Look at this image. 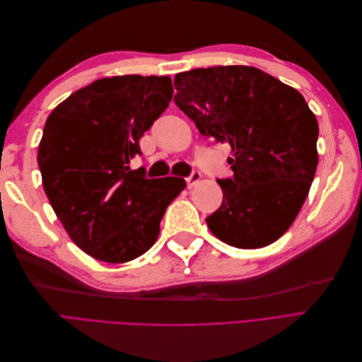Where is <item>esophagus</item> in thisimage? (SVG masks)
Returning <instances> with one entry per match:
<instances>
[{
	"label": "esophagus",
	"instance_id": "1",
	"mask_svg": "<svg viewBox=\"0 0 362 362\" xmlns=\"http://www.w3.org/2000/svg\"><path fill=\"white\" fill-rule=\"evenodd\" d=\"M201 180V172L199 170H193L187 178H185V182H187L189 187H193V185H196Z\"/></svg>",
	"mask_w": 362,
	"mask_h": 362
}]
</instances>
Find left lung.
<instances>
[{
    "instance_id": "8db88e82",
    "label": "left lung",
    "mask_w": 362,
    "mask_h": 362,
    "mask_svg": "<svg viewBox=\"0 0 362 362\" xmlns=\"http://www.w3.org/2000/svg\"><path fill=\"white\" fill-rule=\"evenodd\" d=\"M173 101L202 136L231 145L233 177L205 218L223 243L267 246L299 214L314 180L319 124L303 96L261 69L214 66L175 75Z\"/></svg>"
}]
</instances>
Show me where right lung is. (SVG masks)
I'll return each instance as SVG.
<instances>
[{"mask_svg":"<svg viewBox=\"0 0 362 362\" xmlns=\"http://www.w3.org/2000/svg\"><path fill=\"white\" fill-rule=\"evenodd\" d=\"M172 93L169 76L101 78L47 119L37 152L43 189L72 242L96 259L119 264L144 255L185 187L182 178L148 180L144 168L128 166Z\"/></svg>","mask_w":362,"mask_h":362,"instance_id":"right-lung-1","label":"right lung"}]
</instances>
